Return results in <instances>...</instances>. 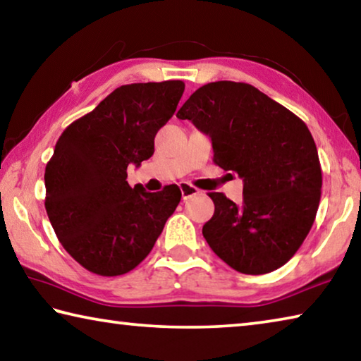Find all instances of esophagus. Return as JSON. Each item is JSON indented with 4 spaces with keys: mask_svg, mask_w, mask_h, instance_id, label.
<instances>
[{
    "mask_svg": "<svg viewBox=\"0 0 361 361\" xmlns=\"http://www.w3.org/2000/svg\"><path fill=\"white\" fill-rule=\"evenodd\" d=\"M180 191H181L183 199H189L192 197V195L199 194V189L194 188L192 185H189V183H180Z\"/></svg>",
    "mask_w": 361,
    "mask_h": 361,
    "instance_id": "esophagus-1",
    "label": "esophagus"
}]
</instances>
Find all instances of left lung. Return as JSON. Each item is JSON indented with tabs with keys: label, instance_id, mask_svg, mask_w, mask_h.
I'll list each match as a JSON object with an SVG mask.
<instances>
[{
	"label": "left lung",
	"instance_id": "left-lung-1",
	"mask_svg": "<svg viewBox=\"0 0 361 361\" xmlns=\"http://www.w3.org/2000/svg\"><path fill=\"white\" fill-rule=\"evenodd\" d=\"M212 138L213 162L243 180V202L210 192L202 228L226 264L259 276L288 262L319 210L322 167L304 121L245 82L205 84L176 113Z\"/></svg>",
	"mask_w": 361,
	"mask_h": 361
}]
</instances>
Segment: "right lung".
<instances>
[{
  "instance_id": "obj_1",
  "label": "right lung",
  "mask_w": 361,
  "mask_h": 361,
  "mask_svg": "<svg viewBox=\"0 0 361 361\" xmlns=\"http://www.w3.org/2000/svg\"><path fill=\"white\" fill-rule=\"evenodd\" d=\"M183 92V81L121 85L57 140L44 173L49 221L71 258L97 276L135 269L180 204L178 186L130 188L127 167L152 156Z\"/></svg>"
}]
</instances>
